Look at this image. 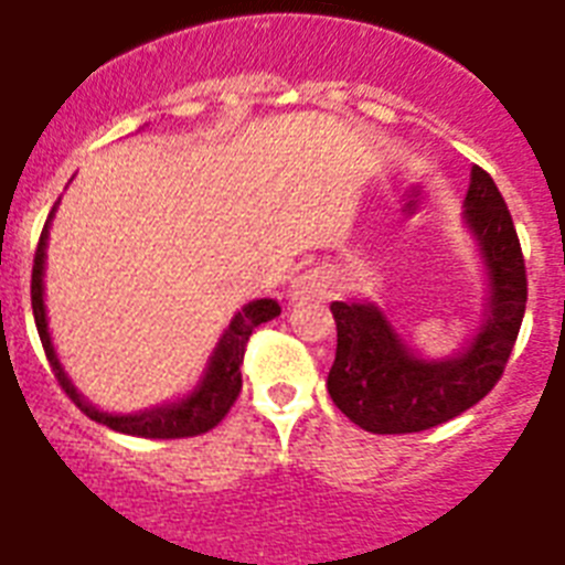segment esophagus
I'll return each mask as SVG.
<instances>
[{
    "instance_id": "esophagus-1",
    "label": "esophagus",
    "mask_w": 565,
    "mask_h": 565,
    "mask_svg": "<svg viewBox=\"0 0 565 565\" xmlns=\"http://www.w3.org/2000/svg\"><path fill=\"white\" fill-rule=\"evenodd\" d=\"M329 295V277H323L320 270H309L291 286V297H327Z\"/></svg>"
}]
</instances>
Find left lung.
<instances>
[{"instance_id":"left-lung-1","label":"left lung","mask_w":565,"mask_h":565,"mask_svg":"<svg viewBox=\"0 0 565 565\" xmlns=\"http://www.w3.org/2000/svg\"><path fill=\"white\" fill-rule=\"evenodd\" d=\"M463 221L484 256L490 295L481 329L452 359H419L373 303H335L338 350L327 387L332 403L373 435L426 431L481 403L516 344L527 277L511 210L484 169L472 166Z\"/></svg>"}]
</instances>
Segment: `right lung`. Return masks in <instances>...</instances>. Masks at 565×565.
I'll use <instances>...</instances> for the list:
<instances>
[{"instance_id":"obj_1","label":"right lung","mask_w":565,"mask_h":565,"mask_svg":"<svg viewBox=\"0 0 565 565\" xmlns=\"http://www.w3.org/2000/svg\"><path fill=\"white\" fill-rule=\"evenodd\" d=\"M54 215V206L49 212L43 233H40L38 250H34V268H31V309H34V323H38L40 341L46 350V359L52 364L54 379L61 382L72 403L78 405L89 419H96L102 426L121 431V435L134 437H154V440H174V437H195L204 435L210 428H215L221 419L227 417L230 405L236 403V396L242 394V361H245V347L254 335V329L259 323H268L279 315L277 300H254V303L242 306L236 311V318L230 320V327L224 329L218 347L210 359L201 385L186 396L171 405H160V408L139 411V414H107L98 411L75 391L70 376L63 373L61 361L54 355L52 335H49L46 323V306H43V265H46V242H49V221Z\"/></svg>"}]
</instances>
